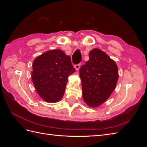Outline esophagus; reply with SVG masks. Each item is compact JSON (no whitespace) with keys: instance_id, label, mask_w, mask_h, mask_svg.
<instances>
[{"instance_id":"obj_1","label":"esophagus","mask_w":147,"mask_h":147,"mask_svg":"<svg viewBox=\"0 0 147 147\" xmlns=\"http://www.w3.org/2000/svg\"><path fill=\"white\" fill-rule=\"evenodd\" d=\"M74 67H75V69H76L77 70H78L80 69V64H75V65H74Z\"/></svg>"}]
</instances>
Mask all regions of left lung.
Here are the masks:
<instances>
[{"label": "left lung", "instance_id": "obj_1", "mask_svg": "<svg viewBox=\"0 0 147 147\" xmlns=\"http://www.w3.org/2000/svg\"><path fill=\"white\" fill-rule=\"evenodd\" d=\"M83 98L91 107L105 102L115 89L118 79L115 61L99 49L89 53V60L80 69Z\"/></svg>", "mask_w": 147, "mask_h": 147}]
</instances>
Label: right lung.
Segmentation results:
<instances>
[{"label":"right lung","instance_id":"1","mask_svg":"<svg viewBox=\"0 0 147 147\" xmlns=\"http://www.w3.org/2000/svg\"><path fill=\"white\" fill-rule=\"evenodd\" d=\"M32 80L37 92L47 102H57L63 97L68 77L75 69L70 57L61 50L48 51L35 58Z\"/></svg>","mask_w":147,"mask_h":147}]
</instances>
